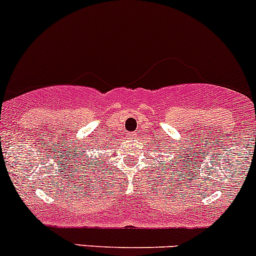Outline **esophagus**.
Wrapping results in <instances>:
<instances>
[{
  "mask_svg": "<svg viewBox=\"0 0 256 256\" xmlns=\"http://www.w3.org/2000/svg\"><path fill=\"white\" fill-rule=\"evenodd\" d=\"M127 138L129 139V140H134V139L136 138V134L132 132V133H128V134H127Z\"/></svg>",
  "mask_w": 256,
  "mask_h": 256,
  "instance_id": "1",
  "label": "esophagus"
}]
</instances>
